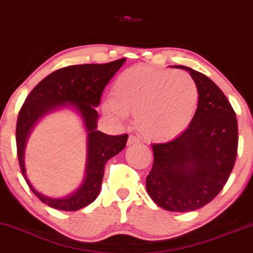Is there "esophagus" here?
<instances>
[{"instance_id":"34e87169","label":"esophagus","mask_w":253,"mask_h":253,"mask_svg":"<svg viewBox=\"0 0 253 253\" xmlns=\"http://www.w3.org/2000/svg\"><path fill=\"white\" fill-rule=\"evenodd\" d=\"M139 142V139L137 137H134V135H129V139H127V145L131 146V145H134V144H138Z\"/></svg>"}]
</instances>
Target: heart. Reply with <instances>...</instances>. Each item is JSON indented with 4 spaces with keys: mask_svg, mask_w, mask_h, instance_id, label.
Wrapping results in <instances>:
<instances>
[{
    "mask_svg": "<svg viewBox=\"0 0 253 253\" xmlns=\"http://www.w3.org/2000/svg\"><path fill=\"white\" fill-rule=\"evenodd\" d=\"M199 90L188 73L134 66L123 71L112 87L102 111L115 120L131 113L142 137L166 141L187 129L194 119Z\"/></svg>",
    "mask_w": 253,
    "mask_h": 253,
    "instance_id": "obj_1",
    "label": "heart"
}]
</instances>
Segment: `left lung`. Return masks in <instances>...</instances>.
<instances>
[{"mask_svg":"<svg viewBox=\"0 0 253 253\" xmlns=\"http://www.w3.org/2000/svg\"><path fill=\"white\" fill-rule=\"evenodd\" d=\"M199 90L189 126L173 140L154 144L146 189L157 206L173 212L202 208L220 193L237 155L236 114L224 92L202 73L185 66Z\"/></svg>","mask_w":253,"mask_h":253,"instance_id":"1","label":"left lung"}]
</instances>
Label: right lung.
<instances>
[{
  "mask_svg": "<svg viewBox=\"0 0 253 253\" xmlns=\"http://www.w3.org/2000/svg\"><path fill=\"white\" fill-rule=\"evenodd\" d=\"M126 58L107 64L73 65L57 69L47 75L28 94L21 106L16 126L17 155L21 173L32 192L47 206L63 211H76L89 206L100 193L105 164L126 148L127 134L109 135L97 130L96 108L105 86L124 64ZM61 107H73L84 120L87 129L88 153L86 177L82 187L64 199H53L32 187L23 163L28 135L43 116Z\"/></svg>",
  "mask_w": 253,
  "mask_h": 253,
  "instance_id": "obj_1",
  "label": "right lung"
}]
</instances>
